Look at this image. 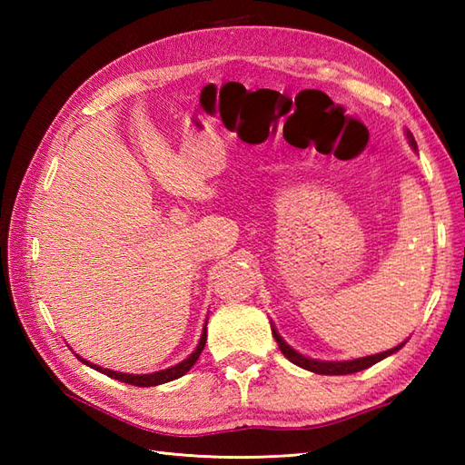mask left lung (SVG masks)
<instances>
[{
  "label": "left lung",
  "mask_w": 465,
  "mask_h": 465,
  "mask_svg": "<svg viewBox=\"0 0 465 465\" xmlns=\"http://www.w3.org/2000/svg\"><path fill=\"white\" fill-rule=\"evenodd\" d=\"M410 142H411L413 147H416V142H413L411 135H410ZM273 338H275V341H278L282 353H283L285 358H288L292 363L300 365V368H303V370L322 373V375H345V373H355V371H361V370H365V368H371L373 363L381 361L383 358H388V355H391V353H396V351L401 348V345H403V343H401V345H398V348H393V350H388V351H383V353H375V355H368V358L351 360V361H318V360L303 358L302 353L293 351V350L290 348V345L285 343L278 333H275V330H273Z\"/></svg>",
  "instance_id": "1"
}]
</instances>
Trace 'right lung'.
Here are the masks:
<instances>
[{
	"label": "right lung",
	"instance_id": "add662e5",
	"mask_svg": "<svg viewBox=\"0 0 465 465\" xmlns=\"http://www.w3.org/2000/svg\"><path fill=\"white\" fill-rule=\"evenodd\" d=\"M205 325H207V322H205ZM205 340H207V328H203L202 340H200V343H197V348H195V351L190 355V358L183 360L182 363L173 365V368H170V370H162V371H155V373L132 375V373H117V371H112V370L95 368V365H92V368H95L97 371H102V373H105V375H110V378H114V380H120V381L132 383V385H140V388H152V385H160V383H165V381H172V380L182 378L183 373L190 371L192 365L197 361V358H200V353H202L203 345H205ZM82 361H84V360H82ZM84 363H87V361H84Z\"/></svg>",
	"mask_w": 465,
	"mask_h": 465
}]
</instances>
